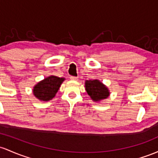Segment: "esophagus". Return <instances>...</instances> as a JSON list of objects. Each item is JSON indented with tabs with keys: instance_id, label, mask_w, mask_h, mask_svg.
<instances>
[{
	"instance_id": "1",
	"label": "esophagus",
	"mask_w": 158,
	"mask_h": 158,
	"mask_svg": "<svg viewBox=\"0 0 158 158\" xmlns=\"http://www.w3.org/2000/svg\"><path fill=\"white\" fill-rule=\"evenodd\" d=\"M70 79H71V80H73V81H76L78 80V78L76 77V76H70Z\"/></svg>"
}]
</instances>
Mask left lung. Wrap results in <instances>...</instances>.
Here are the masks:
<instances>
[{"label":"left lung","instance_id":"obj_1","mask_svg":"<svg viewBox=\"0 0 158 158\" xmlns=\"http://www.w3.org/2000/svg\"><path fill=\"white\" fill-rule=\"evenodd\" d=\"M85 85L86 91L93 101L99 102L110 96V91L106 86L98 79L86 80Z\"/></svg>","mask_w":158,"mask_h":158}]
</instances>
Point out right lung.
Here are the masks:
<instances>
[{
    "mask_svg": "<svg viewBox=\"0 0 158 158\" xmlns=\"http://www.w3.org/2000/svg\"><path fill=\"white\" fill-rule=\"evenodd\" d=\"M64 78H60L55 76H50L38 82L34 87V95L40 100L48 101L52 100L58 92Z\"/></svg>",
    "mask_w": 158,
    "mask_h": 158,
    "instance_id": "1",
    "label": "right lung"
}]
</instances>
